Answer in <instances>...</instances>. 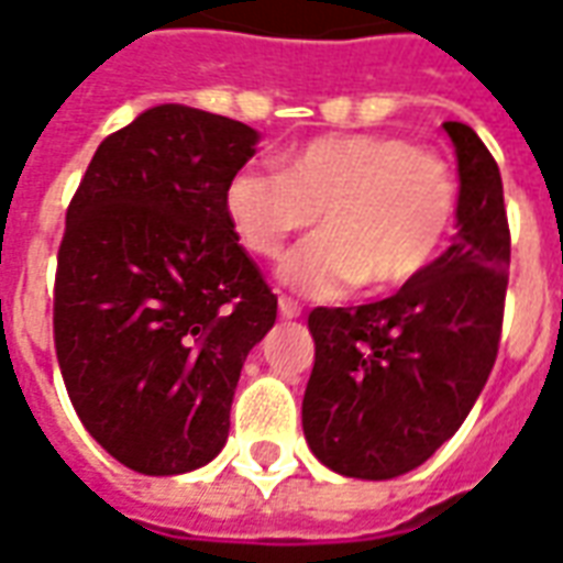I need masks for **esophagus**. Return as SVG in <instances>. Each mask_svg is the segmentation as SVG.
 <instances>
[{"instance_id": "34e87169", "label": "esophagus", "mask_w": 563, "mask_h": 563, "mask_svg": "<svg viewBox=\"0 0 563 563\" xmlns=\"http://www.w3.org/2000/svg\"><path fill=\"white\" fill-rule=\"evenodd\" d=\"M277 305H280V317L283 319H298V317H301V305H298V301H292V298L280 295V301H277Z\"/></svg>"}]
</instances>
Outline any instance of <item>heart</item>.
Instances as JSON below:
<instances>
[{
    "instance_id": "b5f03b06",
    "label": "heart",
    "mask_w": 563,
    "mask_h": 563,
    "mask_svg": "<svg viewBox=\"0 0 563 563\" xmlns=\"http://www.w3.org/2000/svg\"><path fill=\"white\" fill-rule=\"evenodd\" d=\"M455 205L446 162L395 135L305 141L283 153L280 174L246 165L222 192L225 220L253 256L277 258L319 217L325 232L280 265V280L310 298H341L358 283L395 292L419 280L446 244Z\"/></svg>"
}]
</instances>
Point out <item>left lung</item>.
<instances>
[{
	"label": "left lung",
	"instance_id": "obj_1",
	"mask_svg": "<svg viewBox=\"0 0 563 563\" xmlns=\"http://www.w3.org/2000/svg\"><path fill=\"white\" fill-rule=\"evenodd\" d=\"M443 129L459 159L452 246L391 298L307 317L317 358L301 424L341 476L416 471L459 431L495 367L509 280L504 184L471 126Z\"/></svg>",
	"mask_w": 563,
	"mask_h": 563
}]
</instances>
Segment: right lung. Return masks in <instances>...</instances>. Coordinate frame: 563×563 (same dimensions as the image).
Segmentation results:
<instances>
[{"instance_id":"right-lung-1","label":"right lung","mask_w":563,"mask_h":563,"mask_svg":"<svg viewBox=\"0 0 563 563\" xmlns=\"http://www.w3.org/2000/svg\"><path fill=\"white\" fill-rule=\"evenodd\" d=\"M258 139L156 104L99 144L68 205L56 358L84 428L129 471L177 476L220 455L241 367L277 319L222 208Z\"/></svg>"}]
</instances>
